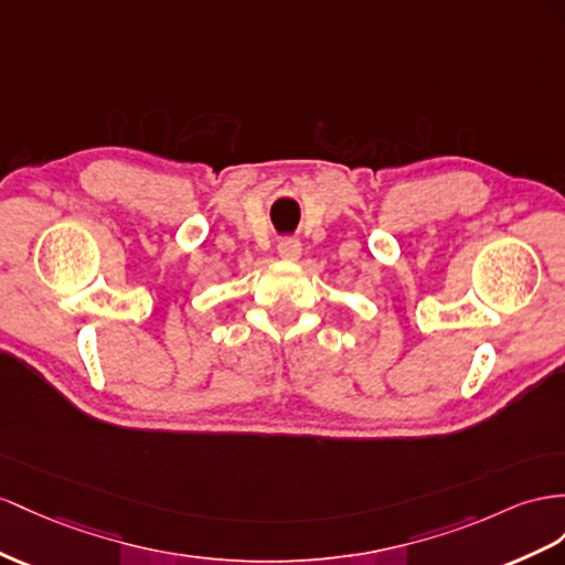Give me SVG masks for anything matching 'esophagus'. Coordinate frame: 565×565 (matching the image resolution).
Returning <instances> with one entry per match:
<instances>
[{"label":"esophagus","mask_w":565,"mask_h":565,"mask_svg":"<svg viewBox=\"0 0 565 565\" xmlns=\"http://www.w3.org/2000/svg\"><path fill=\"white\" fill-rule=\"evenodd\" d=\"M277 253H279V257L284 259V263H296V259L300 257V243L296 238H284L279 243Z\"/></svg>","instance_id":"obj_1"}]
</instances>
